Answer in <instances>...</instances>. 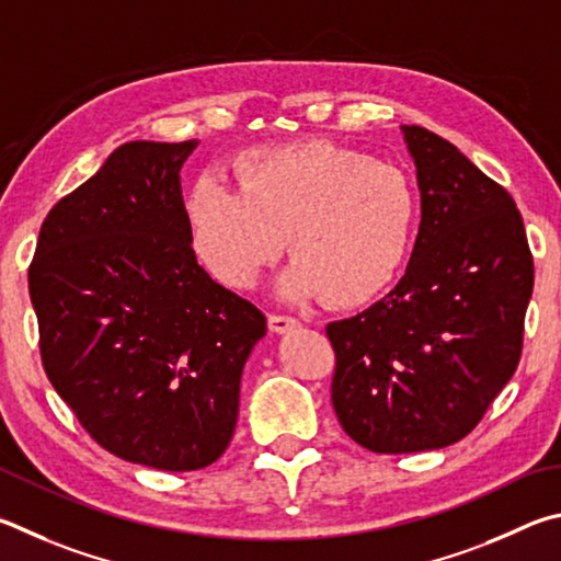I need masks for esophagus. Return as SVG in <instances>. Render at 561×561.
<instances>
[{
    "mask_svg": "<svg viewBox=\"0 0 561 561\" xmlns=\"http://www.w3.org/2000/svg\"><path fill=\"white\" fill-rule=\"evenodd\" d=\"M268 328L271 332H275V335H286V332L300 328V322L288 316H268Z\"/></svg>",
    "mask_w": 561,
    "mask_h": 561,
    "instance_id": "34e87169",
    "label": "esophagus"
}]
</instances>
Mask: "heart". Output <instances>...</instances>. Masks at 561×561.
Masks as SVG:
<instances>
[{"label":"heart","mask_w":561,"mask_h":561,"mask_svg":"<svg viewBox=\"0 0 561 561\" xmlns=\"http://www.w3.org/2000/svg\"><path fill=\"white\" fill-rule=\"evenodd\" d=\"M236 186L204 176L186 194L192 249L214 280L245 290L278 259L288 300L318 296L357 308L385 293L407 265L419 196L397 167L328 140L253 147L231 164Z\"/></svg>","instance_id":"obj_1"}]
</instances>
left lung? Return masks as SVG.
I'll return each instance as SVG.
<instances>
[{"label": "left lung", "instance_id": "left-lung-1", "mask_svg": "<svg viewBox=\"0 0 561 561\" xmlns=\"http://www.w3.org/2000/svg\"><path fill=\"white\" fill-rule=\"evenodd\" d=\"M421 224L404 278L355 318L328 325L332 407L375 454L456 444L515 375L535 268L503 186L444 137L401 125Z\"/></svg>", "mask_w": 561, "mask_h": 561}]
</instances>
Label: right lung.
<instances>
[{
	"instance_id": "obj_1",
	"label": "right lung",
	"mask_w": 561,
	"mask_h": 561,
	"mask_svg": "<svg viewBox=\"0 0 561 561\" xmlns=\"http://www.w3.org/2000/svg\"><path fill=\"white\" fill-rule=\"evenodd\" d=\"M196 145L117 147L48 211L28 268L58 397L113 456L172 473L229 446L265 335L263 312L196 263L180 180Z\"/></svg>"
}]
</instances>
